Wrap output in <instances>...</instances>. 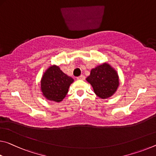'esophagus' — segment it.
Segmentation results:
<instances>
[{"instance_id":"obj_1","label":"esophagus","mask_w":156,"mask_h":156,"mask_svg":"<svg viewBox=\"0 0 156 156\" xmlns=\"http://www.w3.org/2000/svg\"><path fill=\"white\" fill-rule=\"evenodd\" d=\"M77 79L78 80H84L85 79V76H83V75H81V76H78V77L77 78Z\"/></svg>"}]
</instances>
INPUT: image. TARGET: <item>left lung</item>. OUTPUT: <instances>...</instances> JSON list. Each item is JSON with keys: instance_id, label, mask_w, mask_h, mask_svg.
Here are the masks:
<instances>
[{"instance_id": "left-lung-1", "label": "left lung", "mask_w": 156, "mask_h": 156, "mask_svg": "<svg viewBox=\"0 0 156 156\" xmlns=\"http://www.w3.org/2000/svg\"><path fill=\"white\" fill-rule=\"evenodd\" d=\"M86 80L92 86L96 94L102 99L111 97L119 85L117 71L105 62L91 69Z\"/></svg>"}]
</instances>
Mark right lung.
<instances>
[{"instance_id":"1","label":"right lung","mask_w":156,"mask_h":156,"mask_svg":"<svg viewBox=\"0 0 156 156\" xmlns=\"http://www.w3.org/2000/svg\"><path fill=\"white\" fill-rule=\"evenodd\" d=\"M73 79L65 74L57 65L46 69L41 79V91L47 100L60 103L67 94Z\"/></svg>"}]
</instances>
